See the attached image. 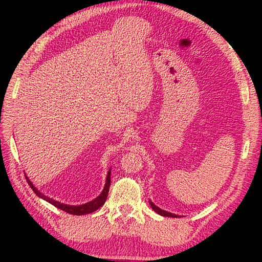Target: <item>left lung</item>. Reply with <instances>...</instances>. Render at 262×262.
Instances as JSON below:
<instances>
[{
  "instance_id": "obj_1",
  "label": "left lung",
  "mask_w": 262,
  "mask_h": 262,
  "mask_svg": "<svg viewBox=\"0 0 262 262\" xmlns=\"http://www.w3.org/2000/svg\"><path fill=\"white\" fill-rule=\"evenodd\" d=\"M149 203H150V205H151V207H152V210H154L155 212H157L158 214H160V215H163V216H169V217H179V215H177V214H173V213H170V212L161 210V208H159L158 206L155 205V204L152 203L151 201H150Z\"/></svg>"
}]
</instances>
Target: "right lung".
<instances>
[{
    "mask_svg": "<svg viewBox=\"0 0 262 262\" xmlns=\"http://www.w3.org/2000/svg\"><path fill=\"white\" fill-rule=\"evenodd\" d=\"M25 177H26L28 184H30V187L33 189V191L36 193L37 197L45 199L46 202L50 203L51 205H54L57 208H59V210H63V211L68 212L70 214H73V215H84V214L93 213L96 210H98V208L103 206L104 203H105L106 198H107V194H108V189H110V184H111V168L108 169V172H107L105 185H104L103 191L99 193V196H97L96 198L93 199V201H90V202L85 203V204H82V205H68V204L57 202V201H55V199H52L48 196H46V194H43L42 192H40L39 190L36 189V187L33 185V183L31 182L30 179L27 178V175H25Z\"/></svg>",
    "mask_w": 262,
    "mask_h": 262,
    "instance_id": "1",
    "label": "right lung"
}]
</instances>
